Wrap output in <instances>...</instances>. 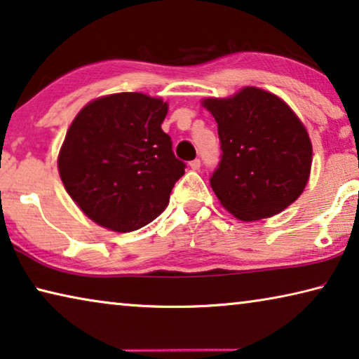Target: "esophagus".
I'll use <instances>...</instances> for the list:
<instances>
[{"mask_svg":"<svg viewBox=\"0 0 359 359\" xmlns=\"http://www.w3.org/2000/svg\"><path fill=\"white\" fill-rule=\"evenodd\" d=\"M189 167L192 170H198V168H201V161H198V158H194V161L189 162Z\"/></svg>","mask_w":359,"mask_h":359,"instance_id":"34e87169","label":"esophagus"}]
</instances>
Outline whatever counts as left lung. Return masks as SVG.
I'll return each mask as SVG.
<instances>
[{
	"label": "left lung",
	"mask_w": 359,
	"mask_h": 359,
	"mask_svg": "<svg viewBox=\"0 0 359 359\" xmlns=\"http://www.w3.org/2000/svg\"><path fill=\"white\" fill-rule=\"evenodd\" d=\"M218 123L222 157L210 184L236 218L273 217L295 202L311 168L305 126L283 99L247 86L233 97L205 99Z\"/></svg>",
	"instance_id": "1"
}]
</instances>
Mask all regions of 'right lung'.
<instances>
[{"mask_svg":"<svg viewBox=\"0 0 359 359\" xmlns=\"http://www.w3.org/2000/svg\"><path fill=\"white\" fill-rule=\"evenodd\" d=\"M168 106L141 93L99 97L80 110L59 154V175L86 217L118 233L167 207L186 163L162 130Z\"/></svg>","mask_w":359,"mask_h":359,"instance_id":"obj_1","label":"right lung"}]
</instances>
